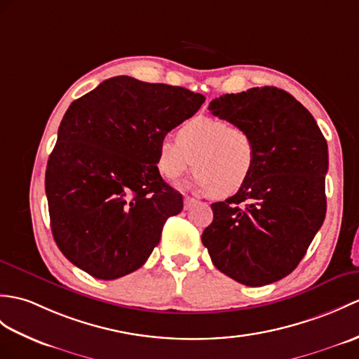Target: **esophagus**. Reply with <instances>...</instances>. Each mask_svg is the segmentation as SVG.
Returning a JSON list of instances; mask_svg holds the SVG:
<instances>
[{
    "label": "esophagus",
    "instance_id": "obj_1",
    "mask_svg": "<svg viewBox=\"0 0 359 359\" xmlns=\"http://www.w3.org/2000/svg\"><path fill=\"white\" fill-rule=\"evenodd\" d=\"M194 203H196L194 198H191V197H185V198H183V206H185V210H189V208L193 206Z\"/></svg>",
    "mask_w": 359,
    "mask_h": 359
}]
</instances>
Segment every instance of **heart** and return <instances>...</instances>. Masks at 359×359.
I'll return each instance as SVG.
<instances>
[{"label": "heart", "instance_id": "1", "mask_svg": "<svg viewBox=\"0 0 359 359\" xmlns=\"http://www.w3.org/2000/svg\"><path fill=\"white\" fill-rule=\"evenodd\" d=\"M257 145L245 127L220 118L197 116L183 122L176 142L162 139L157 147V168L171 182L194 168V185L217 197L238 193L252 177Z\"/></svg>", "mask_w": 359, "mask_h": 359}]
</instances>
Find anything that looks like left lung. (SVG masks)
Instances as JSON below:
<instances>
[{
    "instance_id": "obj_1",
    "label": "left lung",
    "mask_w": 359,
    "mask_h": 359,
    "mask_svg": "<svg viewBox=\"0 0 359 359\" xmlns=\"http://www.w3.org/2000/svg\"><path fill=\"white\" fill-rule=\"evenodd\" d=\"M208 108L251 133L257 163L237 194L211 205L202 243L232 280L269 285L297 268L326 217L327 142L307 108L277 87L223 95Z\"/></svg>"
}]
</instances>
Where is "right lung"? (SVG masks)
Here are the masks:
<instances>
[{"label":"right lung","instance_id":"obj_1","mask_svg":"<svg viewBox=\"0 0 359 359\" xmlns=\"http://www.w3.org/2000/svg\"><path fill=\"white\" fill-rule=\"evenodd\" d=\"M205 97L130 76L104 81L73 101L46 170L50 226L60 251L99 280L135 272L159 245L182 194L157 168L166 133Z\"/></svg>","mask_w":359,"mask_h":359}]
</instances>
